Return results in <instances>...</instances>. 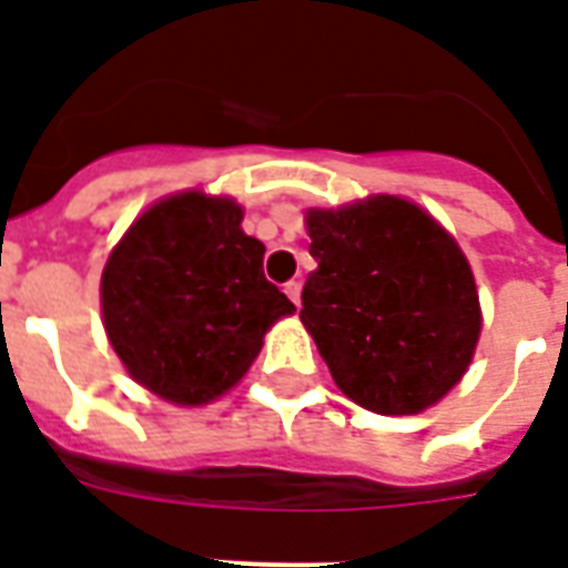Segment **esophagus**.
<instances>
[{
    "label": "esophagus",
    "mask_w": 568,
    "mask_h": 568,
    "mask_svg": "<svg viewBox=\"0 0 568 568\" xmlns=\"http://www.w3.org/2000/svg\"><path fill=\"white\" fill-rule=\"evenodd\" d=\"M285 294L292 297L294 306H301V283H297V280H292V283H285Z\"/></svg>",
    "instance_id": "obj_1"
}]
</instances>
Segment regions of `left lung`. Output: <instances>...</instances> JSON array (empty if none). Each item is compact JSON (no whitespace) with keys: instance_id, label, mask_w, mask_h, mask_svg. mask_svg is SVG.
I'll return each instance as SVG.
<instances>
[{"instance_id":"left-lung-1","label":"left lung","mask_w":568,"mask_h":568,"mask_svg":"<svg viewBox=\"0 0 568 568\" xmlns=\"http://www.w3.org/2000/svg\"><path fill=\"white\" fill-rule=\"evenodd\" d=\"M315 267L301 294L333 381L375 414H417L453 389L479 339V297L458 244L417 205L378 196L310 211Z\"/></svg>"}]
</instances>
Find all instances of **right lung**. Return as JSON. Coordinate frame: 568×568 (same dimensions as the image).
<instances>
[{
  "label": "right lung",
  "mask_w": 568,
  "mask_h": 568,
  "mask_svg": "<svg viewBox=\"0 0 568 568\" xmlns=\"http://www.w3.org/2000/svg\"><path fill=\"white\" fill-rule=\"evenodd\" d=\"M229 199L184 193L149 207L103 267V324L142 387L202 405L244 378L294 303L267 283L265 244Z\"/></svg>",
  "instance_id": "right-lung-1"
}]
</instances>
